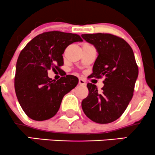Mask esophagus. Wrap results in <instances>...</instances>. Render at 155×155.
Returning a JSON list of instances; mask_svg holds the SVG:
<instances>
[{
    "label": "esophagus",
    "mask_w": 155,
    "mask_h": 155,
    "mask_svg": "<svg viewBox=\"0 0 155 155\" xmlns=\"http://www.w3.org/2000/svg\"><path fill=\"white\" fill-rule=\"evenodd\" d=\"M79 84H80V85H86V82H85V81L84 80V79H79Z\"/></svg>",
    "instance_id": "esophagus-1"
}]
</instances>
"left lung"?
I'll return each instance as SVG.
<instances>
[{"label":"left lung","mask_w":155,"mask_h":155,"mask_svg":"<svg viewBox=\"0 0 155 155\" xmlns=\"http://www.w3.org/2000/svg\"><path fill=\"white\" fill-rule=\"evenodd\" d=\"M94 45L98 56L91 78L105 77L102 91L87 83L88 96L82 102L85 115L100 124L112 123L124 113L133 97L138 67L131 46L124 39L108 33L82 34Z\"/></svg>","instance_id":"obj_1"}]
</instances>
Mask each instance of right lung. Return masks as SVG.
<instances>
[{
  "label": "right lung",
  "mask_w": 155,
  "mask_h": 155,
  "mask_svg": "<svg viewBox=\"0 0 155 155\" xmlns=\"http://www.w3.org/2000/svg\"><path fill=\"white\" fill-rule=\"evenodd\" d=\"M82 41L77 34L50 31L37 35L20 53L16 64L15 90L23 110L32 120L43 121L56 114L65 94L77 85L76 76L67 75L58 80L48 71H61L62 54L68 45Z\"/></svg>",
  "instance_id": "add662e5"
}]
</instances>
